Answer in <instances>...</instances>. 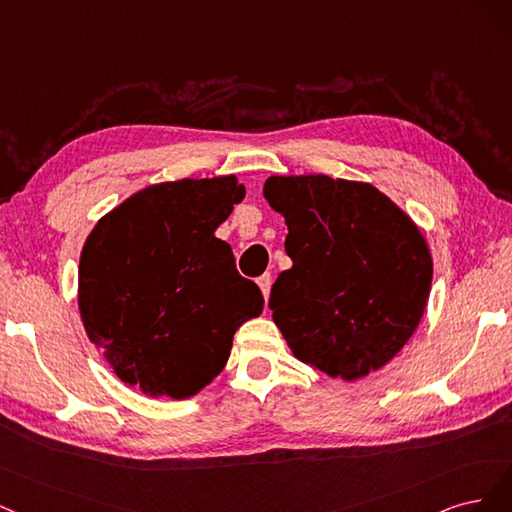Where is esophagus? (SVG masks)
I'll use <instances>...</instances> for the list:
<instances>
[{"mask_svg": "<svg viewBox=\"0 0 512 512\" xmlns=\"http://www.w3.org/2000/svg\"><path fill=\"white\" fill-rule=\"evenodd\" d=\"M257 285H259V289H261V293H263V298L268 300L270 287H272V274H263V276H259V278H257Z\"/></svg>", "mask_w": 512, "mask_h": 512, "instance_id": "1", "label": "esophagus"}]
</instances>
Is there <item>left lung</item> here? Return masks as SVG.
<instances>
[{"mask_svg":"<svg viewBox=\"0 0 512 512\" xmlns=\"http://www.w3.org/2000/svg\"><path fill=\"white\" fill-rule=\"evenodd\" d=\"M285 217L291 270L270 291L293 355L334 378L368 376L400 353L432 287V257L406 214L366 183L272 176L263 185Z\"/></svg>","mask_w":512,"mask_h":512,"instance_id":"obj_1","label":"left lung"}]
</instances>
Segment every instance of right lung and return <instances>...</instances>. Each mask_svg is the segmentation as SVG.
I'll list each match as a JSON object with an SVG mask.
<instances>
[{
	"instance_id": "1",
	"label": "right lung",
	"mask_w": 512,
	"mask_h": 512,
	"mask_svg": "<svg viewBox=\"0 0 512 512\" xmlns=\"http://www.w3.org/2000/svg\"><path fill=\"white\" fill-rule=\"evenodd\" d=\"M244 197L236 176L146 187L108 212L80 255L87 336L123 383L185 400L217 376L236 329L263 310L214 236Z\"/></svg>"
}]
</instances>
